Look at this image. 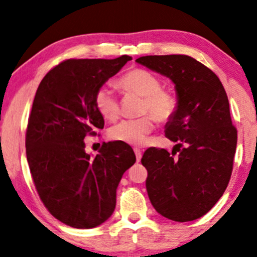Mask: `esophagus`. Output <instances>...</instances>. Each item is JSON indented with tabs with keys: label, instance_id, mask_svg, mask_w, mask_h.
Wrapping results in <instances>:
<instances>
[{
	"label": "esophagus",
	"instance_id": "obj_1",
	"mask_svg": "<svg viewBox=\"0 0 257 257\" xmlns=\"http://www.w3.org/2000/svg\"><path fill=\"white\" fill-rule=\"evenodd\" d=\"M134 152H135V155H136V160H138V161L141 160V157H142L141 151H140L139 148H134Z\"/></svg>",
	"mask_w": 257,
	"mask_h": 257
}]
</instances>
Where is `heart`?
<instances>
[{
  "instance_id": "heart-1",
  "label": "heart",
  "mask_w": 257,
  "mask_h": 257,
  "mask_svg": "<svg viewBox=\"0 0 257 257\" xmlns=\"http://www.w3.org/2000/svg\"><path fill=\"white\" fill-rule=\"evenodd\" d=\"M123 92H132L144 97L142 112H151L159 122H168L178 110V98L173 92L162 89V82L157 74L145 69L128 71L118 79ZM95 106L108 121H115L119 116V102L110 86H102L95 95ZM154 129L151 115L139 118L124 119L110 129L109 136L113 141L140 146L145 144Z\"/></svg>"
}]
</instances>
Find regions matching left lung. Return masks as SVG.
<instances>
[{
	"mask_svg": "<svg viewBox=\"0 0 257 257\" xmlns=\"http://www.w3.org/2000/svg\"><path fill=\"white\" fill-rule=\"evenodd\" d=\"M136 63L170 78L178 98L165 126L166 138L177 142L176 153L151 147L141 159L149 200L168 219L194 220L212 209L231 177L237 131L228 96L219 78L188 56H146Z\"/></svg>",
	"mask_w": 257,
	"mask_h": 257,
	"instance_id": "1",
	"label": "left lung"
}]
</instances>
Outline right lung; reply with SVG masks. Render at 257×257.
I'll return each mask as SVG.
<instances>
[{
	"label": "right lung",
	"instance_id": "right-lung-1",
	"mask_svg": "<svg viewBox=\"0 0 257 257\" xmlns=\"http://www.w3.org/2000/svg\"><path fill=\"white\" fill-rule=\"evenodd\" d=\"M129 60H65L35 93L26 132L29 170L46 209L72 228H96L112 215L122 175L136 161L123 142H104L95 158L84 144L104 126L93 102L97 90Z\"/></svg>",
	"mask_w": 257,
	"mask_h": 257
}]
</instances>
